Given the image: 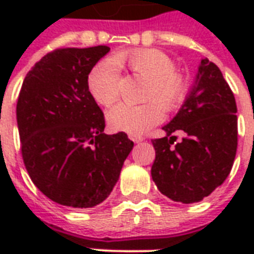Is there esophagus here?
I'll list each match as a JSON object with an SVG mask.
<instances>
[{
    "label": "esophagus",
    "instance_id": "1",
    "mask_svg": "<svg viewBox=\"0 0 254 254\" xmlns=\"http://www.w3.org/2000/svg\"><path fill=\"white\" fill-rule=\"evenodd\" d=\"M129 138L132 140L133 143H140V141H143L144 137L141 136H137V134H129Z\"/></svg>",
    "mask_w": 254,
    "mask_h": 254
}]
</instances>
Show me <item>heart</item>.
I'll return each mask as SVG.
<instances>
[{"label": "heart", "mask_w": 254, "mask_h": 254, "mask_svg": "<svg viewBox=\"0 0 254 254\" xmlns=\"http://www.w3.org/2000/svg\"><path fill=\"white\" fill-rule=\"evenodd\" d=\"M120 67L148 81L144 94L147 103L140 106L120 103L107 113L113 129L129 134H141L158 125L163 118V109L176 110L187 95V81L176 72V63L156 49L121 52L96 64L88 74V89L99 105H113L120 95ZM155 100V102H148Z\"/></svg>", "instance_id": "obj_1"}]
</instances>
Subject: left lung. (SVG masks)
Returning a JSON list of instances; mask_svg holds the SVG:
<instances>
[{"label":"left lung","instance_id":"1","mask_svg":"<svg viewBox=\"0 0 254 254\" xmlns=\"http://www.w3.org/2000/svg\"><path fill=\"white\" fill-rule=\"evenodd\" d=\"M237 105L233 91L216 65L201 60L194 81L176 117L162 127L166 136L152 140L151 176L162 194L173 201H201L220 187L237 152ZM186 137L174 144L172 133Z\"/></svg>","mask_w":254,"mask_h":254}]
</instances>
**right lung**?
<instances>
[{"instance_id": "add662e5", "label": "right lung", "mask_w": 254, "mask_h": 254, "mask_svg": "<svg viewBox=\"0 0 254 254\" xmlns=\"http://www.w3.org/2000/svg\"><path fill=\"white\" fill-rule=\"evenodd\" d=\"M110 47L58 49L27 73L16 116L21 155L35 187L54 202L92 208L116 187L133 141L106 134L88 74Z\"/></svg>"}]
</instances>
